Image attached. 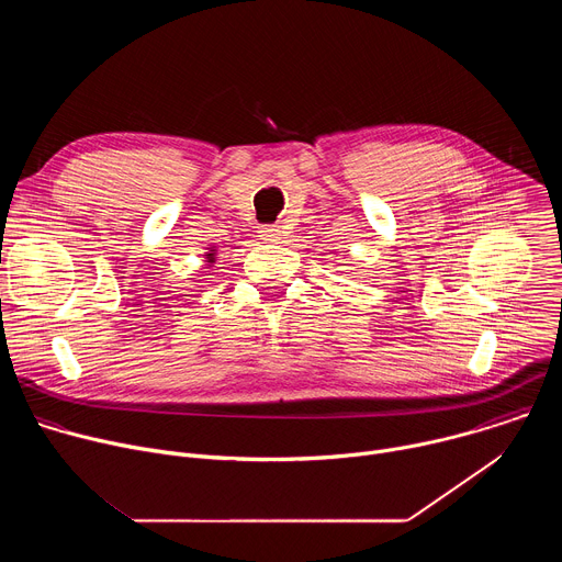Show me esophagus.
<instances>
[{
  "label": "esophagus",
  "mask_w": 562,
  "mask_h": 562,
  "mask_svg": "<svg viewBox=\"0 0 562 562\" xmlns=\"http://www.w3.org/2000/svg\"><path fill=\"white\" fill-rule=\"evenodd\" d=\"M260 235H262V239L265 243H276V239H280V226H273V224H269V226H262L260 228Z\"/></svg>",
  "instance_id": "1"
}]
</instances>
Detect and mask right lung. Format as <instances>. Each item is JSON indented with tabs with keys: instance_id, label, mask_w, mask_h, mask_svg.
Here are the masks:
<instances>
[{
	"instance_id": "obj_1",
	"label": "right lung",
	"mask_w": 562,
	"mask_h": 562,
	"mask_svg": "<svg viewBox=\"0 0 562 562\" xmlns=\"http://www.w3.org/2000/svg\"><path fill=\"white\" fill-rule=\"evenodd\" d=\"M204 262H209V265L215 262V247H209V254L204 256Z\"/></svg>"
}]
</instances>
